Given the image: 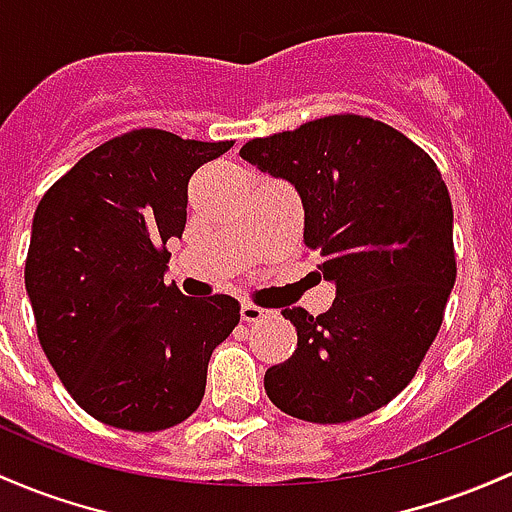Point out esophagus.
Masks as SVG:
<instances>
[{"label":"esophagus","mask_w":512,"mask_h":512,"mask_svg":"<svg viewBox=\"0 0 512 512\" xmlns=\"http://www.w3.org/2000/svg\"><path fill=\"white\" fill-rule=\"evenodd\" d=\"M240 316H242V321H247V324H260V321L270 319L272 311L260 309V306H255V304H242Z\"/></svg>","instance_id":"34e87169"}]
</instances>
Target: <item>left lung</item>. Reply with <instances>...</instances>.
Segmentation results:
<instances>
[{"label":"left lung","mask_w":512,"mask_h":512,"mask_svg":"<svg viewBox=\"0 0 512 512\" xmlns=\"http://www.w3.org/2000/svg\"><path fill=\"white\" fill-rule=\"evenodd\" d=\"M297 188L304 245L336 287L321 316L292 306L297 351L265 373L267 397L304 422H351L402 392L456 282L454 211L432 159L390 125L333 115L240 149Z\"/></svg>","instance_id":"left-lung-1"}]
</instances>
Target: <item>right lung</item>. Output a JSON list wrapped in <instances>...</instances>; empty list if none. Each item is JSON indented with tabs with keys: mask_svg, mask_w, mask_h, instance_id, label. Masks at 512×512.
I'll list each match as a JSON object with an SVG mask.
<instances>
[{
	"mask_svg": "<svg viewBox=\"0 0 512 512\" xmlns=\"http://www.w3.org/2000/svg\"><path fill=\"white\" fill-rule=\"evenodd\" d=\"M230 147L134 129L85 154L36 208L24 279L41 348L102 424L161 432L191 417L213 348L238 326V299L164 282L188 179Z\"/></svg>",
	"mask_w": 512,
	"mask_h": 512,
	"instance_id": "add662e5",
	"label": "right lung"
}]
</instances>
